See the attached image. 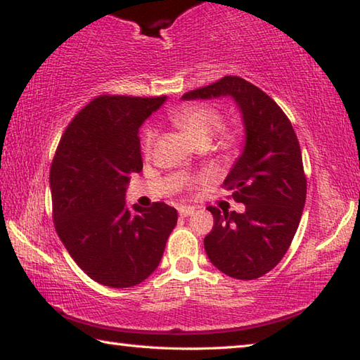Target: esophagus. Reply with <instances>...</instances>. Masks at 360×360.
Instances as JSON below:
<instances>
[{
    "label": "esophagus",
    "instance_id": "obj_1",
    "mask_svg": "<svg viewBox=\"0 0 360 360\" xmlns=\"http://www.w3.org/2000/svg\"><path fill=\"white\" fill-rule=\"evenodd\" d=\"M195 212V206H179V214L182 217H187Z\"/></svg>",
    "mask_w": 360,
    "mask_h": 360
}]
</instances>
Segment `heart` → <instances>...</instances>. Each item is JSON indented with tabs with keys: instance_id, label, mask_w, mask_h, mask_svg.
I'll return each mask as SVG.
<instances>
[{
	"instance_id": "b5f03b06",
	"label": "heart",
	"mask_w": 360,
	"mask_h": 360,
	"mask_svg": "<svg viewBox=\"0 0 360 360\" xmlns=\"http://www.w3.org/2000/svg\"><path fill=\"white\" fill-rule=\"evenodd\" d=\"M172 122L187 131L195 143H208L210 139L216 135L222 127V115L216 108L208 105H187L184 108L178 109L172 114ZM221 143L224 148H231L238 141V133L235 130H221L219 132ZM155 131L152 127H148L143 135V152L149 154L152 146H154Z\"/></svg>"
}]
</instances>
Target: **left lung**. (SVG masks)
Segmentation results:
<instances>
[{
  "label": "left lung",
  "instance_id": "1",
  "mask_svg": "<svg viewBox=\"0 0 360 360\" xmlns=\"http://www.w3.org/2000/svg\"><path fill=\"white\" fill-rule=\"evenodd\" d=\"M219 96H231L243 114L246 143L224 187L246 208L240 214L210 206L214 227L205 236V251L225 275L255 279L281 262L300 224L307 200L302 150L283 109L238 76L191 90L182 100Z\"/></svg>",
  "mask_w": 360,
  "mask_h": 360
}]
</instances>
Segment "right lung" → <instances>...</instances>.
<instances>
[{
	"label": "right lung",
	"instance_id": "1",
	"mask_svg": "<svg viewBox=\"0 0 360 360\" xmlns=\"http://www.w3.org/2000/svg\"><path fill=\"white\" fill-rule=\"evenodd\" d=\"M165 100L96 96L70 122L53 157L57 233L85 275L109 288H131L152 275L178 222V211L163 202L125 205L130 174L143 169L139 127Z\"/></svg>",
	"mask_w": 360,
	"mask_h": 360
}]
</instances>
